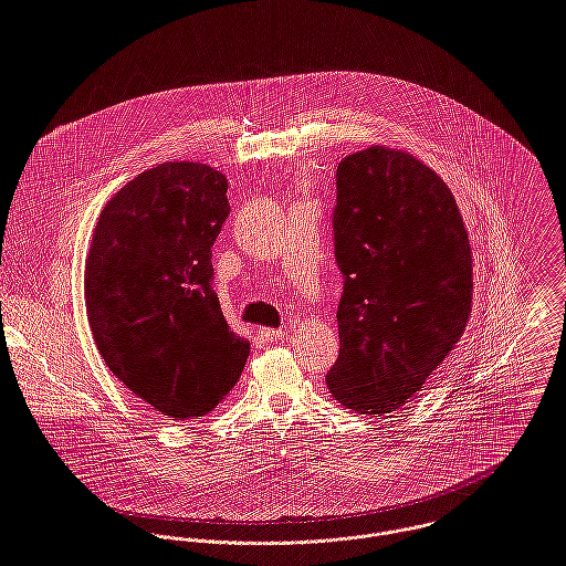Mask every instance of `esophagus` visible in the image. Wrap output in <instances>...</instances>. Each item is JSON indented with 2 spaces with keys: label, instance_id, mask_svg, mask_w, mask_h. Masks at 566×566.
Returning a JSON list of instances; mask_svg holds the SVG:
<instances>
[{
  "label": "esophagus",
  "instance_id": "1",
  "mask_svg": "<svg viewBox=\"0 0 566 566\" xmlns=\"http://www.w3.org/2000/svg\"><path fill=\"white\" fill-rule=\"evenodd\" d=\"M259 336L268 343H283L287 338V334L283 329H270V327H261Z\"/></svg>",
  "mask_w": 566,
  "mask_h": 566
}]
</instances>
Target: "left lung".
<instances>
[{
    "mask_svg": "<svg viewBox=\"0 0 566 566\" xmlns=\"http://www.w3.org/2000/svg\"><path fill=\"white\" fill-rule=\"evenodd\" d=\"M340 356L332 395L360 415L399 410L450 356L472 312V248L448 185L412 154L369 147L336 171Z\"/></svg>",
    "mask_w": 566,
    "mask_h": 566,
    "instance_id": "1",
    "label": "left lung"
}]
</instances>
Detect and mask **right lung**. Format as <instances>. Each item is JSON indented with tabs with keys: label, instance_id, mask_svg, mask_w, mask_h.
Listing matches in <instances>:
<instances>
[{
	"label": "right lung",
	"instance_id": "1",
	"mask_svg": "<svg viewBox=\"0 0 566 566\" xmlns=\"http://www.w3.org/2000/svg\"><path fill=\"white\" fill-rule=\"evenodd\" d=\"M226 192V176L208 165H158L105 203L85 261V307L103 360L174 421L212 410L250 354L210 287Z\"/></svg>",
	"mask_w": 566,
	"mask_h": 566
}]
</instances>
